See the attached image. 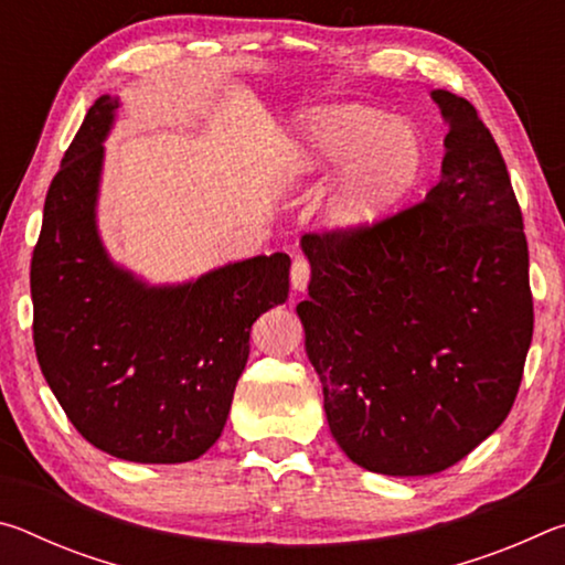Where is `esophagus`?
Here are the masks:
<instances>
[{"mask_svg":"<svg viewBox=\"0 0 565 565\" xmlns=\"http://www.w3.org/2000/svg\"><path fill=\"white\" fill-rule=\"evenodd\" d=\"M311 279V264L303 259V256H296L291 264V286L294 291H303L306 284Z\"/></svg>","mask_w":565,"mask_h":565,"instance_id":"34e87169","label":"esophagus"}]
</instances>
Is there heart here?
I'll return each mask as SVG.
<instances>
[{
	"label": "heart",
	"mask_w": 565,
	"mask_h": 565,
	"mask_svg": "<svg viewBox=\"0 0 565 565\" xmlns=\"http://www.w3.org/2000/svg\"><path fill=\"white\" fill-rule=\"evenodd\" d=\"M329 196V222L363 228L379 222L420 169L418 139L361 104H333L306 111L279 147V174L301 186L339 171Z\"/></svg>",
	"instance_id": "b5f03b06"
}]
</instances>
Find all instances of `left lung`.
Masks as SVG:
<instances>
[{
    "instance_id": "left-lung-1",
    "label": "left lung",
    "mask_w": 565,
    "mask_h": 565,
    "mask_svg": "<svg viewBox=\"0 0 565 565\" xmlns=\"http://www.w3.org/2000/svg\"><path fill=\"white\" fill-rule=\"evenodd\" d=\"M441 181L363 228L303 234L296 306L323 411L353 463L431 476L503 424L533 337L529 244L505 161L473 104L446 89Z\"/></svg>"
}]
</instances>
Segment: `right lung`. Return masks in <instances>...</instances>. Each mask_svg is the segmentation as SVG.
<instances>
[{
    "mask_svg": "<svg viewBox=\"0 0 565 565\" xmlns=\"http://www.w3.org/2000/svg\"><path fill=\"white\" fill-rule=\"evenodd\" d=\"M117 104L94 102L46 191L30 271L36 361L92 446L184 463L222 436L252 323L286 301L291 259L254 256L164 289L114 266L94 204Z\"/></svg>",
    "mask_w": 565,
    "mask_h": 565,
    "instance_id": "add662e5",
    "label": "right lung"
}]
</instances>
